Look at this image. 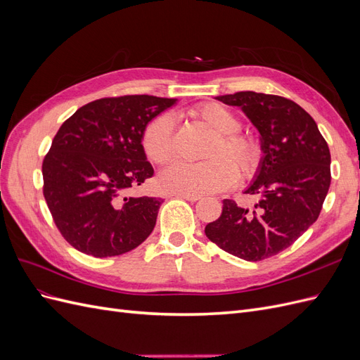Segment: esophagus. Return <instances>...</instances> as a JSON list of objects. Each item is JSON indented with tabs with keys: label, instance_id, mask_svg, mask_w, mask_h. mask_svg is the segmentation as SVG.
Returning <instances> with one entry per match:
<instances>
[{
	"label": "esophagus",
	"instance_id": "34e87169",
	"mask_svg": "<svg viewBox=\"0 0 360 360\" xmlns=\"http://www.w3.org/2000/svg\"><path fill=\"white\" fill-rule=\"evenodd\" d=\"M174 197L183 198V200H188V201H191V202H195V201L201 200L200 195H189V193H174Z\"/></svg>",
	"mask_w": 360,
	"mask_h": 360
}]
</instances>
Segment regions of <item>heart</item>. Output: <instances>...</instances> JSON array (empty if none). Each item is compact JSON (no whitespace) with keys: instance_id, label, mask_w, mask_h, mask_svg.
I'll use <instances>...</instances> for the list:
<instances>
[{"instance_id":"heart-1","label":"heart","mask_w":360,"mask_h":360,"mask_svg":"<svg viewBox=\"0 0 360 360\" xmlns=\"http://www.w3.org/2000/svg\"><path fill=\"white\" fill-rule=\"evenodd\" d=\"M191 115L212 132L200 163L174 162L159 174V186L171 193L202 195L234 184L238 174L248 177L259 167L261 150L254 139L240 135L242 122L224 105L209 102L195 106ZM143 148L151 162L165 163L174 150V122L165 114L155 118L143 135Z\"/></svg>"}]
</instances>
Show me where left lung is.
I'll use <instances>...</instances> for the list:
<instances>
[{"instance_id":"left-lung-1","label":"left lung","mask_w":360,"mask_h":360,"mask_svg":"<svg viewBox=\"0 0 360 360\" xmlns=\"http://www.w3.org/2000/svg\"><path fill=\"white\" fill-rule=\"evenodd\" d=\"M238 106L259 132L261 162L245 193L252 207L224 200L205 236L225 252L261 261L291 246L317 221L330 186V151L314 118L281 96L238 91L216 96Z\"/></svg>"}]
</instances>
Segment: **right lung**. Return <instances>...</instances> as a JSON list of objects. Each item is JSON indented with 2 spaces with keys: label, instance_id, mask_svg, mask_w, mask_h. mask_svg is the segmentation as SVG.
Instances as JSON below:
<instances>
[{
  "label": "right lung",
  "instance_id": "add662e5",
  "mask_svg": "<svg viewBox=\"0 0 360 360\" xmlns=\"http://www.w3.org/2000/svg\"><path fill=\"white\" fill-rule=\"evenodd\" d=\"M177 99L138 94L84 105L60 127L43 160V195L63 237L97 258L129 252L153 231L163 202L132 197L153 176L147 124Z\"/></svg>",
  "mask_w": 360,
  "mask_h": 360
}]
</instances>
